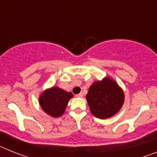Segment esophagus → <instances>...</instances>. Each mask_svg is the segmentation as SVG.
Here are the masks:
<instances>
[{"instance_id":"obj_1","label":"esophagus","mask_w":157,"mask_h":157,"mask_svg":"<svg viewBox=\"0 0 157 157\" xmlns=\"http://www.w3.org/2000/svg\"><path fill=\"white\" fill-rule=\"evenodd\" d=\"M82 96H83L82 93H80V94H77V95H76V97H77V98H82Z\"/></svg>"}]
</instances>
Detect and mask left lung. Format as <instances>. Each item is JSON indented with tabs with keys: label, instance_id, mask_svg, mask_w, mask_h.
<instances>
[{
	"label": "left lung",
	"instance_id": "1",
	"mask_svg": "<svg viewBox=\"0 0 157 157\" xmlns=\"http://www.w3.org/2000/svg\"><path fill=\"white\" fill-rule=\"evenodd\" d=\"M90 112L95 117L108 119L122 108L124 94L117 83L110 78L94 82L86 95Z\"/></svg>",
	"mask_w": 157,
	"mask_h": 157
}]
</instances>
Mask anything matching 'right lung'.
Segmentation results:
<instances>
[{"mask_svg": "<svg viewBox=\"0 0 157 157\" xmlns=\"http://www.w3.org/2000/svg\"><path fill=\"white\" fill-rule=\"evenodd\" d=\"M73 98L71 92H66L59 87H52L40 96L41 109L52 117H59L64 113L69 100Z\"/></svg>", "mask_w": 157, "mask_h": 157, "instance_id": "1", "label": "right lung"}]
</instances>
